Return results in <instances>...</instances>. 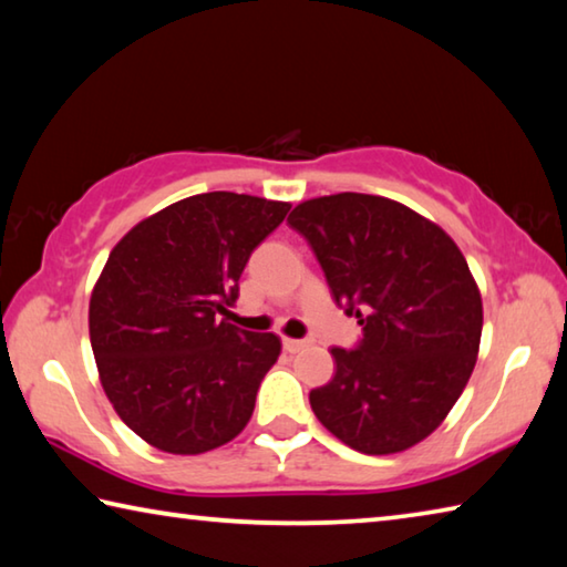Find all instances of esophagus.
Returning a JSON list of instances; mask_svg holds the SVG:
<instances>
[{"instance_id": "34e87169", "label": "esophagus", "mask_w": 567, "mask_h": 567, "mask_svg": "<svg viewBox=\"0 0 567 567\" xmlns=\"http://www.w3.org/2000/svg\"><path fill=\"white\" fill-rule=\"evenodd\" d=\"M307 344H310L307 340H292V338H285V340H282V348H285L287 352H300V350L307 348Z\"/></svg>"}]
</instances>
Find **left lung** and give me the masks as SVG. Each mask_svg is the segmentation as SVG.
<instances>
[{"label": "left lung", "mask_w": 567, "mask_h": 567, "mask_svg": "<svg viewBox=\"0 0 567 567\" xmlns=\"http://www.w3.org/2000/svg\"><path fill=\"white\" fill-rule=\"evenodd\" d=\"M338 305L362 324L354 350L310 392L312 412L364 455L402 453L447 417L473 375L483 300L460 247L415 209L378 195L315 197L287 217Z\"/></svg>", "instance_id": "left-lung-1"}]
</instances>
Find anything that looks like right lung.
<instances>
[{
    "instance_id": "add662e5",
    "label": "right lung",
    "mask_w": 567,
    "mask_h": 567,
    "mask_svg": "<svg viewBox=\"0 0 567 567\" xmlns=\"http://www.w3.org/2000/svg\"><path fill=\"white\" fill-rule=\"evenodd\" d=\"M290 203L205 192L134 225L90 297V342L104 395L132 433L172 455H199L243 433L280 358L272 332L219 315L239 295L252 249Z\"/></svg>"
}]
</instances>
